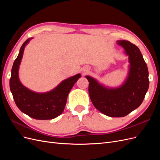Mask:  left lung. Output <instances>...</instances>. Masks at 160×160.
Listing matches in <instances>:
<instances>
[{
	"label": "left lung",
	"instance_id": "8db88e82",
	"mask_svg": "<svg viewBox=\"0 0 160 160\" xmlns=\"http://www.w3.org/2000/svg\"><path fill=\"white\" fill-rule=\"evenodd\" d=\"M117 42L129 56V73L122 86L108 88L93 77L85 76L95 108L111 118L124 117L137 109L143 102L149 84L148 67L139 48L128 41Z\"/></svg>",
	"mask_w": 160,
	"mask_h": 160
}]
</instances>
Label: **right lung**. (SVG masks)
I'll use <instances>...</instances> for the list:
<instances>
[{
  "label": "right lung",
  "instance_id": "obj_1",
  "mask_svg": "<svg viewBox=\"0 0 160 160\" xmlns=\"http://www.w3.org/2000/svg\"><path fill=\"white\" fill-rule=\"evenodd\" d=\"M31 39L28 38L24 42L14 62L10 79V89L14 102L22 112L35 119H52L63 112L67 96L81 75L79 73L62 81L54 89L47 93H36L25 88L19 80L18 69L24 49Z\"/></svg>",
  "mask_w": 160,
  "mask_h": 160
}]
</instances>
